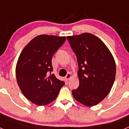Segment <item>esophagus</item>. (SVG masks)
<instances>
[{
    "label": "esophagus",
    "instance_id": "obj_1",
    "mask_svg": "<svg viewBox=\"0 0 129 129\" xmlns=\"http://www.w3.org/2000/svg\"><path fill=\"white\" fill-rule=\"evenodd\" d=\"M71 77H72L71 74H70V73H68V74H67V76H65V79H67V80H69V79L71 78Z\"/></svg>",
    "mask_w": 129,
    "mask_h": 129
}]
</instances>
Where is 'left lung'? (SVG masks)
Segmentation results:
<instances>
[{
  "label": "left lung",
  "instance_id": "obj_1",
  "mask_svg": "<svg viewBox=\"0 0 129 129\" xmlns=\"http://www.w3.org/2000/svg\"><path fill=\"white\" fill-rule=\"evenodd\" d=\"M67 40L76 55L79 85L72 93L87 107L100 103L111 90L116 77V63L103 42L93 34L68 36Z\"/></svg>",
  "mask_w": 129,
  "mask_h": 129
}]
</instances>
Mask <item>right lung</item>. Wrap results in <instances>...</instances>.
<instances>
[{"label": "right lung", "mask_w": 129, "mask_h": 129, "mask_svg": "<svg viewBox=\"0 0 129 129\" xmlns=\"http://www.w3.org/2000/svg\"><path fill=\"white\" fill-rule=\"evenodd\" d=\"M65 41V37L39 35L19 56L15 70L18 85L26 98L37 105L52 103L64 85L52 74V59Z\"/></svg>", "instance_id": "1"}]
</instances>
